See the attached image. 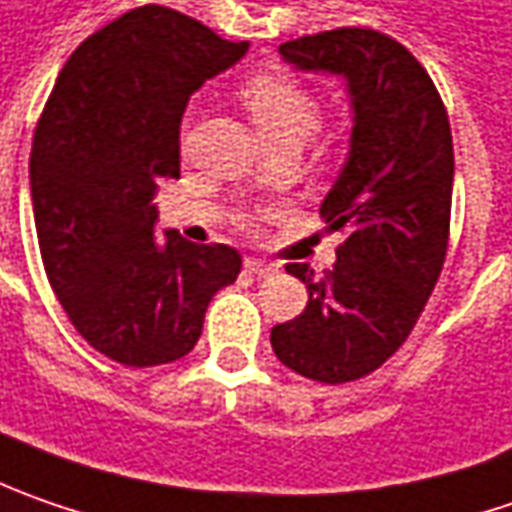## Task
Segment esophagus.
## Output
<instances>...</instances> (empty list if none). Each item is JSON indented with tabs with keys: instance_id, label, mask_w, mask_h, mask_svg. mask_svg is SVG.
Returning <instances> with one entry per match:
<instances>
[{
	"instance_id": "obj_1",
	"label": "esophagus",
	"mask_w": 512,
	"mask_h": 512,
	"mask_svg": "<svg viewBox=\"0 0 512 512\" xmlns=\"http://www.w3.org/2000/svg\"><path fill=\"white\" fill-rule=\"evenodd\" d=\"M243 269H246L249 275H255V278H266V275L278 272V266H275V263H269V260H257V257H246Z\"/></svg>"
}]
</instances>
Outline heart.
Wrapping results in <instances>:
<instances>
[{
    "label": "heart",
    "mask_w": 512,
    "mask_h": 512,
    "mask_svg": "<svg viewBox=\"0 0 512 512\" xmlns=\"http://www.w3.org/2000/svg\"><path fill=\"white\" fill-rule=\"evenodd\" d=\"M240 100L272 145H300L321 123L318 97L289 71L252 74L240 88Z\"/></svg>",
    "instance_id": "b5f03b06"
}]
</instances>
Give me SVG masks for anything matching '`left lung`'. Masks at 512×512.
<instances>
[{
	"label": "left lung",
	"instance_id": "1",
	"mask_svg": "<svg viewBox=\"0 0 512 512\" xmlns=\"http://www.w3.org/2000/svg\"><path fill=\"white\" fill-rule=\"evenodd\" d=\"M303 71L341 74L355 125L338 183L321 203L326 229L344 234L323 275L306 283V309L272 329L280 364L321 384L358 381L410 338L433 295L450 240L453 134L430 74L392 36L335 28L280 45Z\"/></svg>",
	"mask_w": 512,
	"mask_h": 512
}]
</instances>
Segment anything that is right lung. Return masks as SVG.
Returning a JSON list of instances; mask_svg holds the SVG:
<instances>
[{
  "label": "right lung",
  "instance_id": "right-lung-1",
  "mask_svg": "<svg viewBox=\"0 0 512 512\" xmlns=\"http://www.w3.org/2000/svg\"><path fill=\"white\" fill-rule=\"evenodd\" d=\"M249 51L163 5L91 34L56 77L31 148L45 275L74 329L123 367L189 355L209 300L237 280L226 243L154 240L157 186L180 177L189 97Z\"/></svg>",
  "mask_w": 512,
  "mask_h": 512
}]
</instances>
